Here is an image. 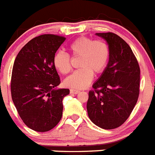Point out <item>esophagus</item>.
<instances>
[{
    "mask_svg": "<svg viewBox=\"0 0 155 155\" xmlns=\"http://www.w3.org/2000/svg\"><path fill=\"white\" fill-rule=\"evenodd\" d=\"M79 92H80L79 90H75V89H71L70 90V93H72V94H78Z\"/></svg>",
    "mask_w": 155,
    "mask_h": 155,
    "instance_id": "obj_1",
    "label": "esophagus"
}]
</instances>
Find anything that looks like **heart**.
Returning <instances> with one entry per match:
<instances>
[{"label": "heart", "instance_id": "obj_1", "mask_svg": "<svg viewBox=\"0 0 155 155\" xmlns=\"http://www.w3.org/2000/svg\"><path fill=\"white\" fill-rule=\"evenodd\" d=\"M68 48L72 58L80 56V69L65 79V84L75 89H84L93 80V73L100 74L106 69L110 58V48L103 40H93L85 36L77 38ZM53 64L62 75L68 74L72 70L70 56L63 51L55 54Z\"/></svg>", "mask_w": 155, "mask_h": 155}]
</instances>
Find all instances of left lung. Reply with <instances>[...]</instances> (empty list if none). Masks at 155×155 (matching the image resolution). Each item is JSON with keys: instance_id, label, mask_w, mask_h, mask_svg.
<instances>
[{"instance_id": "obj_1", "label": "left lung", "mask_w": 155, "mask_h": 155, "mask_svg": "<svg viewBox=\"0 0 155 155\" xmlns=\"http://www.w3.org/2000/svg\"><path fill=\"white\" fill-rule=\"evenodd\" d=\"M107 41L110 58L107 68L89 92L88 116L106 130L119 127L127 120L140 93V66L129 45L113 32L97 33Z\"/></svg>"}]
</instances>
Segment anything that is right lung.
<instances>
[{"label":"right lung","mask_w":155,"mask_h":155,"mask_svg":"<svg viewBox=\"0 0 155 155\" xmlns=\"http://www.w3.org/2000/svg\"><path fill=\"white\" fill-rule=\"evenodd\" d=\"M65 40L52 34L34 38L20 50L14 62L12 100L25 124L35 131H48L62 118V100L69 90L55 89L61 81L53 58Z\"/></svg>","instance_id":"add662e5"}]
</instances>
